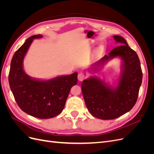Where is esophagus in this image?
Returning a JSON list of instances; mask_svg holds the SVG:
<instances>
[{
	"mask_svg": "<svg viewBox=\"0 0 154 154\" xmlns=\"http://www.w3.org/2000/svg\"><path fill=\"white\" fill-rule=\"evenodd\" d=\"M85 75L83 73L80 72V73L78 74V80H80V81H83L85 79Z\"/></svg>",
	"mask_w": 154,
	"mask_h": 154,
	"instance_id": "1",
	"label": "esophagus"
}]
</instances>
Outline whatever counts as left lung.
Here are the masks:
<instances>
[{"label":"left lung","mask_w":154,"mask_h":154,"mask_svg":"<svg viewBox=\"0 0 154 154\" xmlns=\"http://www.w3.org/2000/svg\"><path fill=\"white\" fill-rule=\"evenodd\" d=\"M121 45L96 62L92 66L98 71L109 60L119 57L122 60L121 74L116 87L110 86L96 76H91L82 83V91L87 109L101 119L118 118L131 110L136 104L143 73L137 53L130 48L122 36H113Z\"/></svg>","instance_id":"1"}]
</instances>
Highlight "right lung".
I'll return each mask as SVG.
<instances>
[{
    "mask_svg": "<svg viewBox=\"0 0 154 154\" xmlns=\"http://www.w3.org/2000/svg\"><path fill=\"white\" fill-rule=\"evenodd\" d=\"M42 36L29 37L15 53L8 80L15 100L22 111L35 118L49 119L62 112L71 87L77 84L78 72L48 80H36L27 75L23 69L26 54L33 40Z\"/></svg>",
    "mask_w": 154,
    "mask_h": 154,
    "instance_id": "add662e5",
    "label": "right lung"
}]
</instances>
